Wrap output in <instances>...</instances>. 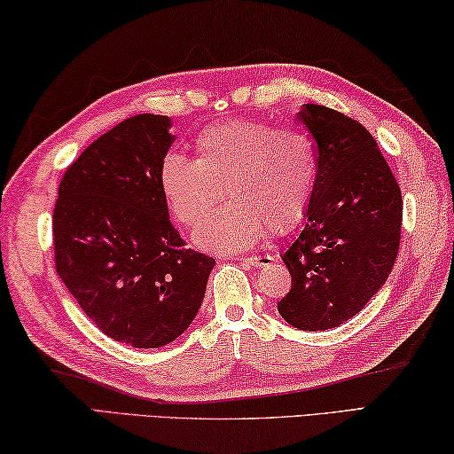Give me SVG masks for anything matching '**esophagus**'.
I'll use <instances>...</instances> for the list:
<instances>
[{
    "label": "esophagus",
    "mask_w": 454,
    "mask_h": 454,
    "mask_svg": "<svg viewBox=\"0 0 454 454\" xmlns=\"http://www.w3.org/2000/svg\"><path fill=\"white\" fill-rule=\"evenodd\" d=\"M243 263H247L251 267H263V265H269L273 261L271 255H251V257H245L241 259Z\"/></svg>",
    "instance_id": "obj_1"
}]
</instances>
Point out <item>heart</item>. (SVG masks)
Returning a JSON list of instances; mask_svg holds the SVG:
<instances>
[{
    "label": "heart",
    "mask_w": 454,
    "mask_h": 454,
    "mask_svg": "<svg viewBox=\"0 0 454 454\" xmlns=\"http://www.w3.org/2000/svg\"><path fill=\"white\" fill-rule=\"evenodd\" d=\"M197 157L169 153L159 167V189L175 219L195 227V247L237 253L253 247L271 229L293 231L313 201L319 161L313 139L295 127L229 121L197 135Z\"/></svg>",
    "instance_id": "obj_1"
}]
</instances>
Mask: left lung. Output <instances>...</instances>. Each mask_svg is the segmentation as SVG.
Segmentation results:
<instances>
[{"mask_svg":"<svg viewBox=\"0 0 454 454\" xmlns=\"http://www.w3.org/2000/svg\"><path fill=\"white\" fill-rule=\"evenodd\" d=\"M319 161L305 225L281 255L291 291L277 309L301 331L347 323L383 287L401 243L403 197L377 141L355 119L307 103Z\"/></svg>","mask_w":454,"mask_h":454,"instance_id":"8db88e82","label":"left lung"}]
</instances>
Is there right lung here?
Segmentation results:
<instances>
[{
  "mask_svg": "<svg viewBox=\"0 0 454 454\" xmlns=\"http://www.w3.org/2000/svg\"><path fill=\"white\" fill-rule=\"evenodd\" d=\"M171 119L141 114L95 139L59 183L55 269L98 329L157 348L177 339L203 303L215 259L185 249L159 189Z\"/></svg>",
  "mask_w": 454,
  "mask_h": 454,
  "instance_id": "add662e5",
  "label": "right lung"
}]
</instances>
